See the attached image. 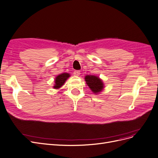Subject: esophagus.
Returning a JSON list of instances; mask_svg holds the SVG:
<instances>
[{"label": "esophagus", "instance_id": "obj_1", "mask_svg": "<svg viewBox=\"0 0 158 158\" xmlns=\"http://www.w3.org/2000/svg\"><path fill=\"white\" fill-rule=\"evenodd\" d=\"M74 74L75 76H77V77H78V76H80V70H75V71L74 72Z\"/></svg>", "mask_w": 158, "mask_h": 158}]
</instances>
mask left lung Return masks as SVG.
<instances>
[{
    "mask_svg": "<svg viewBox=\"0 0 158 158\" xmlns=\"http://www.w3.org/2000/svg\"><path fill=\"white\" fill-rule=\"evenodd\" d=\"M86 84H88L91 90L95 94H98L104 88V84L97 76L87 75L85 77Z\"/></svg>",
    "mask_w": 158,
    "mask_h": 158,
    "instance_id": "left-lung-1",
    "label": "left lung"
}]
</instances>
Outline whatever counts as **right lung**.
Here are the masks:
<instances>
[{
	"instance_id": "add662e5",
	"label": "right lung",
	"mask_w": 158,
	"mask_h": 158,
	"mask_svg": "<svg viewBox=\"0 0 158 158\" xmlns=\"http://www.w3.org/2000/svg\"><path fill=\"white\" fill-rule=\"evenodd\" d=\"M70 74L69 73H63L58 75L55 79V84H54V89H59L64 85L65 81H66L69 77Z\"/></svg>"
}]
</instances>
